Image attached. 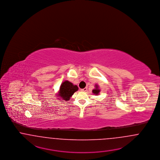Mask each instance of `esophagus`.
<instances>
[{
  "label": "esophagus",
  "instance_id": "1",
  "mask_svg": "<svg viewBox=\"0 0 160 160\" xmlns=\"http://www.w3.org/2000/svg\"><path fill=\"white\" fill-rule=\"evenodd\" d=\"M87 90V87L84 88L83 89H81V91H86Z\"/></svg>",
  "mask_w": 160,
  "mask_h": 160
}]
</instances>
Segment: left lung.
I'll return each instance as SVG.
<instances>
[{
    "label": "left lung",
    "instance_id": "obj_1",
    "mask_svg": "<svg viewBox=\"0 0 160 160\" xmlns=\"http://www.w3.org/2000/svg\"><path fill=\"white\" fill-rule=\"evenodd\" d=\"M100 90L98 89V85H96V88L94 89V90H92V92L94 94H96V95L98 94V93L100 92Z\"/></svg>",
    "mask_w": 160,
    "mask_h": 160
}]
</instances>
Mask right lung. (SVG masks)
Masks as SVG:
<instances>
[{
	"label": "right lung",
	"mask_w": 160,
	"mask_h": 160,
	"mask_svg": "<svg viewBox=\"0 0 160 160\" xmlns=\"http://www.w3.org/2000/svg\"><path fill=\"white\" fill-rule=\"evenodd\" d=\"M78 90V87L77 85H73L68 81H65L62 83L58 94L57 95L58 96V97L61 98V100L68 101L75 92Z\"/></svg>",
	"instance_id": "right-lung-1"
}]
</instances>
